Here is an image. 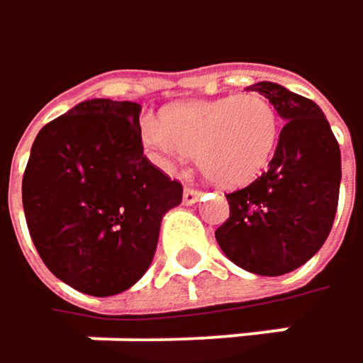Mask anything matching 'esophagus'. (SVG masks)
<instances>
[{"label":"esophagus","instance_id":"obj_1","mask_svg":"<svg viewBox=\"0 0 363 363\" xmlns=\"http://www.w3.org/2000/svg\"><path fill=\"white\" fill-rule=\"evenodd\" d=\"M199 197H201V191H197V189L186 186V189L182 191V203H184V206H193V203H197V201H199Z\"/></svg>","mask_w":363,"mask_h":363}]
</instances>
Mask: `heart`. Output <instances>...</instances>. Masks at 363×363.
<instances>
[{
  "label": "heart",
  "instance_id": "obj_1",
  "mask_svg": "<svg viewBox=\"0 0 363 363\" xmlns=\"http://www.w3.org/2000/svg\"><path fill=\"white\" fill-rule=\"evenodd\" d=\"M279 114L259 93L195 99L170 106L143 124V141L164 168L193 155L216 184L241 186L257 179L279 143Z\"/></svg>",
  "mask_w": 363,
  "mask_h": 363
}]
</instances>
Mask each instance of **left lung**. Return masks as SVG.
I'll use <instances>...</instances> for the list:
<instances>
[{
  "mask_svg": "<svg viewBox=\"0 0 363 363\" xmlns=\"http://www.w3.org/2000/svg\"><path fill=\"white\" fill-rule=\"evenodd\" d=\"M247 89L274 106L284 126L268 170L226 195L230 216L216 241L239 268L280 277L313 257L333 228L341 149L312 99L268 81Z\"/></svg>",
  "mask_w": 363,
  "mask_h": 363,
  "instance_id": "8db88e82",
  "label": "left lung"
}]
</instances>
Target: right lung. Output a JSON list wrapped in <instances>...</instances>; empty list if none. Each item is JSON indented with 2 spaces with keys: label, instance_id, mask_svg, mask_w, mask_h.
Returning a JSON list of instances; mask_svg holds the SVG:
<instances>
[{
  "label": "right lung",
  "instance_id": "add662e5",
  "mask_svg": "<svg viewBox=\"0 0 363 363\" xmlns=\"http://www.w3.org/2000/svg\"><path fill=\"white\" fill-rule=\"evenodd\" d=\"M141 106L89 99L45 124L22 177V206L43 264L72 289L110 297L147 272L182 184L143 155Z\"/></svg>",
  "mask_w": 363,
  "mask_h": 363
}]
</instances>
